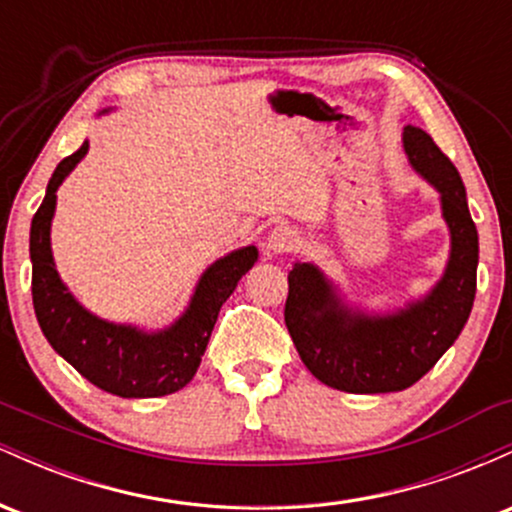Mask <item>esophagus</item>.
<instances>
[{"instance_id":"obj_1","label":"esophagus","mask_w":512,"mask_h":512,"mask_svg":"<svg viewBox=\"0 0 512 512\" xmlns=\"http://www.w3.org/2000/svg\"><path fill=\"white\" fill-rule=\"evenodd\" d=\"M301 248V236L289 226H276L267 240V250L272 255H284V252H296Z\"/></svg>"}]
</instances>
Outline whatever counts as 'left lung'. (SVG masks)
Instances as JSON below:
<instances>
[{"instance_id":"8db88e82","label":"left lung","mask_w":512,"mask_h":512,"mask_svg":"<svg viewBox=\"0 0 512 512\" xmlns=\"http://www.w3.org/2000/svg\"><path fill=\"white\" fill-rule=\"evenodd\" d=\"M411 166L443 199L452 250L443 279L424 301L387 317L351 313L313 264H293L284 322L305 368L320 383L354 395L407 390L460 337L477 293L479 236L457 168L419 127H404Z\"/></svg>"}]
</instances>
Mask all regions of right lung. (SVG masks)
Returning <instances> with one entry per match:
<instances>
[{
	"label": "right lung",
	"mask_w": 512,
	"mask_h": 512,
	"mask_svg": "<svg viewBox=\"0 0 512 512\" xmlns=\"http://www.w3.org/2000/svg\"><path fill=\"white\" fill-rule=\"evenodd\" d=\"M88 142L62 158L48 182L43 204L31 223L33 308L52 349L101 390L117 397H163L195 378L221 305L236 291L257 260V248H243L214 262L199 279L187 313L166 332L144 334L134 327L98 320L74 301L57 276L50 250L55 192L69 170L84 158Z\"/></svg>",
	"instance_id": "obj_1"
}]
</instances>
